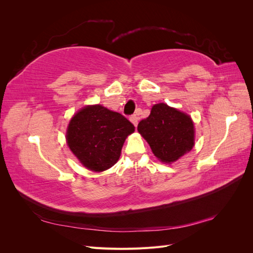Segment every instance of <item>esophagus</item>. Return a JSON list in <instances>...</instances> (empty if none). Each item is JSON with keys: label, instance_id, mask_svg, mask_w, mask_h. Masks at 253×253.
Listing matches in <instances>:
<instances>
[{"label": "esophagus", "instance_id": "esophagus-1", "mask_svg": "<svg viewBox=\"0 0 253 253\" xmlns=\"http://www.w3.org/2000/svg\"><path fill=\"white\" fill-rule=\"evenodd\" d=\"M129 120H131V122L135 126L138 125V116H137V115H132V116L129 117Z\"/></svg>", "mask_w": 253, "mask_h": 253}]
</instances>
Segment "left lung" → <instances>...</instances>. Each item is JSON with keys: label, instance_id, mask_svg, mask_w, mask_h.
<instances>
[{"label": "left lung", "instance_id": "left-lung-1", "mask_svg": "<svg viewBox=\"0 0 253 253\" xmlns=\"http://www.w3.org/2000/svg\"><path fill=\"white\" fill-rule=\"evenodd\" d=\"M137 131L159 162L168 165L177 162L195 144V126L190 115L164 102L152 106L149 117L139 122Z\"/></svg>", "mask_w": 253, "mask_h": 253}]
</instances>
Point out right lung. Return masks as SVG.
Wrapping results in <instances>:
<instances>
[{
  "label": "right lung",
  "instance_id": "right-lung-1",
  "mask_svg": "<svg viewBox=\"0 0 253 253\" xmlns=\"http://www.w3.org/2000/svg\"><path fill=\"white\" fill-rule=\"evenodd\" d=\"M135 126L121 114L101 104L85 105L73 115L66 128L68 148L79 163L93 172L109 170Z\"/></svg>",
  "mask_w": 253,
  "mask_h": 253
}]
</instances>
